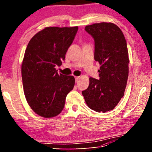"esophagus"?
I'll use <instances>...</instances> for the list:
<instances>
[{
	"label": "esophagus",
	"instance_id": "obj_1",
	"mask_svg": "<svg viewBox=\"0 0 152 152\" xmlns=\"http://www.w3.org/2000/svg\"><path fill=\"white\" fill-rule=\"evenodd\" d=\"M75 80H76V81H78L79 80H80V77L76 76V77H75Z\"/></svg>",
	"mask_w": 152,
	"mask_h": 152
}]
</instances>
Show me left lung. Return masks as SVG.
I'll return each mask as SVG.
<instances>
[{
  "mask_svg": "<svg viewBox=\"0 0 152 152\" xmlns=\"http://www.w3.org/2000/svg\"><path fill=\"white\" fill-rule=\"evenodd\" d=\"M85 30L94 40V60L101 67L99 80L91 77L82 94L90 109L105 113L124 96L129 63L127 42L120 28L112 23L87 25Z\"/></svg>",
  "mask_w": 152,
  "mask_h": 152,
  "instance_id": "8db88e82",
  "label": "left lung"
}]
</instances>
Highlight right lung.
<instances>
[{
	"label": "right lung",
	"instance_id": "1",
	"mask_svg": "<svg viewBox=\"0 0 152 152\" xmlns=\"http://www.w3.org/2000/svg\"><path fill=\"white\" fill-rule=\"evenodd\" d=\"M78 29L45 27L33 36L25 50L21 66L24 94L31 109L41 117L60 114L74 88V77L58 74L56 66L61 65Z\"/></svg>",
	"mask_w": 152,
	"mask_h": 152
}]
</instances>
